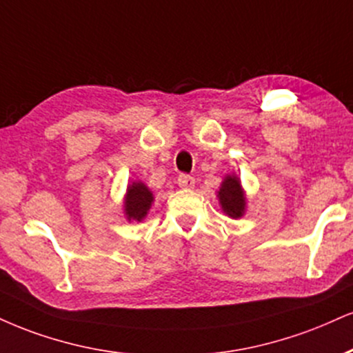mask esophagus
I'll return each instance as SVG.
<instances>
[{
  "label": "esophagus",
  "mask_w": 353,
  "mask_h": 353,
  "mask_svg": "<svg viewBox=\"0 0 353 353\" xmlns=\"http://www.w3.org/2000/svg\"><path fill=\"white\" fill-rule=\"evenodd\" d=\"M177 184H179V188L182 189H192L195 185V179L192 176H188V174H181V176L177 177Z\"/></svg>",
  "instance_id": "esophagus-1"
}]
</instances>
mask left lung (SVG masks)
Returning <instances> with one entry per match:
<instances>
[{"label":"left lung","instance_id":"left-lung-1","mask_svg":"<svg viewBox=\"0 0 353 353\" xmlns=\"http://www.w3.org/2000/svg\"><path fill=\"white\" fill-rule=\"evenodd\" d=\"M219 199L222 203V209L228 217L239 219L245 212V195L241 190L239 177L227 176L222 182V188L219 190Z\"/></svg>","mask_w":353,"mask_h":353}]
</instances>
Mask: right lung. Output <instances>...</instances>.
Here are the masks:
<instances>
[{
  "label": "right lung",
  "mask_w": 353,
  "mask_h": 353,
  "mask_svg": "<svg viewBox=\"0 0 353 353\" xmlns=\"http://www.w3.org/2000/svg\"><path fill=\"white\" fill-rule=\"evenodd\" d=\"M152 202L151 190L143 184V182H133L128 188L125 199V212L130 220H141L146 217Z\"/></svg>",
  "instance_id": "add662e5"
}]
</instances>
